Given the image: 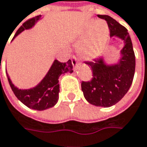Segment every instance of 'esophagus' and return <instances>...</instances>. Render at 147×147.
I'll return each mask as SVG.
<instances>
[{
  "label": "esophagus",
  "instance_id": "esophagus-1",
  "mask_svg": "<svg viewBox=\"0 0 147 147\" xmlns=\"http://www.w3.org/2000/svg\"><path fill=\"white\" fill-rule=\"evenodd\" d=\"M71 60H72V63H73V65H74V66H76V65L78 64V63L77 57H75V56H73V57H72V59H71Z\"/></svg>",
  "mask_w": 147,
  "mask_h": 147
}]
</instances>
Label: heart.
I'll return each mask as SVG.
<instances>
[{"mask_svg":"<svg viewBox=\"0 0 147 147\" xmlns=\"http://www.w3.org/2000/svg\"><path fill=\"white\" fill-rule=\"evenodd\" d=\"M89 36L79 46V51L87 59H92L98 56L108 36V28L102 21L91 24L85 31L84 35Z\"/></svg>","mask_w":147,"mask_h":147,"instance_id":"b5f03b06","label":"heart"}]
</instances>
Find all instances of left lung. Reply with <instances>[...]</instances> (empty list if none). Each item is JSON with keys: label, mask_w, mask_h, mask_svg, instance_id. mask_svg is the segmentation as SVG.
<instances>
[{"label": "left lung", "mask_w": 147, "mask_h": 147, "mask_svg": "<svg viewBox=\"0 0 147 147\" xmlns=\"http://www.w3.org/2000/svg\"><path fill=\"white\" fill-rule=\"evenodd\" d=\"M98 16L107 21L110 35L119 37L125 45L121 50V59L116 64L107 65L102 57L85 62L92 69V78L90 81H83L81 88L89 103L108 107L118 102L129 90L134 78L136 59L127 30L109 16Z\"/></svg>", "instance_id": "obj_1"}]
</instances>
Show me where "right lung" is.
<instances>
[{"instance_id":"right-lung-1","label":"right lung","mask_w":147,"mask_h":147,"mask_svg":"<svg viewBox=\"0 0 147 147\" xmlns=\"http://www.w3.org/2000/svg\"><path fill=\"white\" fill-rule=\"evenodd\" d=\"M40 18L41 16H37L26 20L17 30L14 38L23 30L33 27ZM73 72V63L70 59L66 63H61L55 59L43 80L36 87L30 89H19L14 86L8 74H6L10 86L16 97L28 107L38 111H43L55 106L59 100V76L65 73L71 74Z\"/></svg>"}]
</instances>
